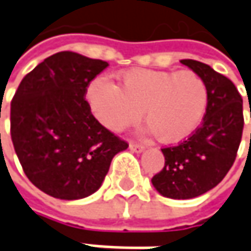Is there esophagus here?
<instances>
[{
  "instance_id": "34e87169",
  "label": "esophagus",
  "mask_w": 251,
  "mask_h": 251,
  "mask_svg": "<svg viewBox=\"0 0 251 251\" xmlns=\"http://www.w3.org/2000/svg\"><path fill=\"white\" fill-rule=\"evenodd\" d=\"M129 149L134 152H142L143 150H144V146H143V144H139V143L132 142L129 144Z\"/></svg>"
}]
</instances>
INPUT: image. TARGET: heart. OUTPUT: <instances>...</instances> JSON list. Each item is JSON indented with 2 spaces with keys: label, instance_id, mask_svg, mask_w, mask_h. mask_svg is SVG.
I'll list each match as a JSON object with an SVG mask.
<instances>
[{
  "label": "heart",
  "instance_id": "1",
  "mask_svg": "<svg viewBox=\"0 0 251 251\" xmlns=\"http://www.w3.org/2000/svg\"><path fill=\"white\" fill-rule=\"evenodd\" d=\"M86 99L102 125L122 130L143 117L164 143L189 137L203 121L208 87L193 71L130 69L121 76V87L105 76L87 86Z\"/></svg>",
  "mask_w": 251,
  "mask_h": 251
}]
</instances>
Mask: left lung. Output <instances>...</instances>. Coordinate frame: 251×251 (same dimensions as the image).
I'll return each mask as SVG.
<instances>
[{"instance_id": "1", "label": "left lung", "mask_w": 251, "mask_h": 251, "mask_svg": "<svg viewBox=\"0 0 251 251\" xmlns=\"http://www.w3.org/2000/svg\"><path fill=\"white\" fill-rule=\"evenodd\" d=\"M180 62L205 80L208 105L201 125L186 140L161 149L165 165L151 182L162 196L186 200L211 190L228 174L236 160L245 118L242 96L226 76L199 61Z\"/></svg>"}]
</instances>
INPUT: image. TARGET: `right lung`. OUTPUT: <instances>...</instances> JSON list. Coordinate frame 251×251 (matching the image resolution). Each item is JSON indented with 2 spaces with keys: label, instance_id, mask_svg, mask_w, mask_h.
<instances>
[{
  "label": "right lung",
  "instance_id": "right-lung-1",
  "mask_svg": "<svg viewBox=\"0 0 251 251\" xmlns=\"http://www.w3.org/2000/svg\"><path fill=\"white\" fill-rule=\"evenodd\" d=\"M108 66L72 51L46 58L11 101V139L23 172L51 197L77 200L99 190L114 155L129 144L100 124L86 101Z\"/></svg>",
  "mask_w": 251,
  "mask_h": 251
}]
</instances>
